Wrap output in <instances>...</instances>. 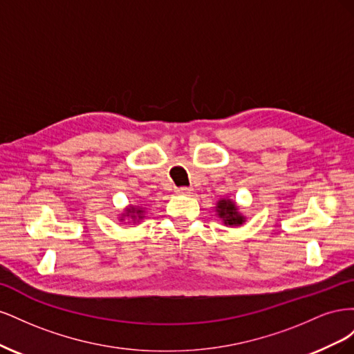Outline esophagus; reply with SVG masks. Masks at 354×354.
Masks as SVG:
<instances>
[{
    "label": "esophagus",
    "instance_id": "esophagus-1",
    "mask_svg": "<svg viewBox=\"0 0 354 354\" xmlns=\"http://www.w3.org/2000/svg\"><path fill=\"white\" fill-rule=\"evenodd\" d=\"M177 194L178 195H185V196H190L192 194H194V189H192V187H178L177 190Z\"/></svg>",
    "mask_w": 354,
    "mask_h": 354
}]
</instances>
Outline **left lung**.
Listing matches in <instances>:
<instances>
[{
	"mask_svg": "<svg viewBox=\"0 0 354 354\" xmlns=\"http://www.w3.org/2000/svg\"><path fill=\"white\" fill-rule=\"evenodd\" d=\"M216 214L217 217L223 221L224 226H229V227L242 226V224L246 221V217L241 212V208L236 203V201H233L229 196L217 201Z\"/></svg>",
	"mask_w": 354,
	"mask_h": 354,
	"instance_id": "obj_1",
	"label": "left lung"
}]
</instances>
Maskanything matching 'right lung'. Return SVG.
<instances>
[{"label":"right lung","instance_id":"1","mask_svg":"<svg viewBox=\"0 0 354 354\" xmlns=\"http://www.w3.org/2000/svg\"><path fill=\"white\" fill-rule=\"evenodd\" d=\"M145 212L146 208H143L142 205H128L122 209V214H120V221L137 224L145 218Z\"/></svg>","mask_w":354,"mask_h":354}]
</instances>
